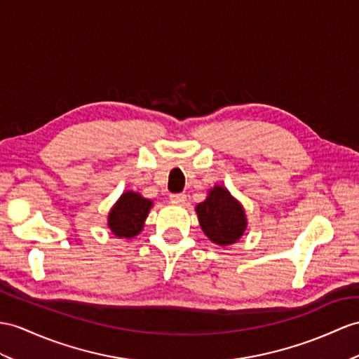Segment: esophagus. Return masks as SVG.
I'll list each match as a JSON object with an SVG mask.
<instances>
[{
	"instance_id": "34e87169",
	"label": "esophagus",
	"mask_w": 359,
	"mask_h": 359,
	"mask_svg": "<svg viewBox=\"0 0 359 359\" xmlns=\"http://www.w3.org/2000/svg\"><path fill=\"white\" fill-rule=\"evenodd\" d=\"M170 201L173 204H184L186 201H187V196H186V194H173V195H170Z\"/></svg>"
}]
</instances>
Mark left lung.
<instances>
[{"label":"left lung","instance_id":"obj_1","mask_svg":"<svg viewBox=\"0 0 359 359\" xmlns=\"http://www.w3.org/2000/svg\"><path fill=\"white\" fill-rule=\"evenodd\" d=\"M195 210L204 234L219 247L233 245L247 230L245 208L224 186L210 189L205 201Z\"/></svg>","mask_w":359,"mask_h":359}]
</instances>
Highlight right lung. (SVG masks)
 Instances as JSON below:
<instances>
[{
    "mask_svg": "<svg viewBox=\"0 0 359 359\" xmlns=\"http://www.w3.org/2000/svg\"><path fill=\"white\" fill-rule=\"evenodd\" d=\"M154 203L138 191L126 190L109 210L108 226L116 238L133 239L142 233Z\"/></svg>",
    "mask_w": 359,
    "mask_h": 359,
    "instance_id": "add662e5",
    "label": "right lung"
}]
</instances>
